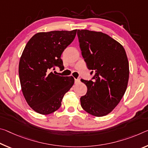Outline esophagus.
Segmentation results:
<instances>
[{
    "mask_svg": "<svg viewBox=\"0 0 148 148\" xmlns=\"http://www.w3.org/2000/svg\"><path fill=\"white\" fill-rule=\"evenodd\" d=\"M79 82H80V79H75V83L78 84Z\"/></svg>",
    "mask_w": 148,
    "mask_h": 148,
    "instance_id": "1",
    "label": "esophagus"
}]
</instances>
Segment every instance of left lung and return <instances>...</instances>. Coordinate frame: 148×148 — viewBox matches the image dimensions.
Here are the masks:
<instances>
[{"label":"left lung","mask_w":148,"mask_h":148,"mask_svg":"<svg viewBox=\"0 0 148 148\" xmlns=\"http://www.w3.org/2000/svg\"><path fill=\"white\" fill-rule=\"evenodd\" d=\"M79 47L93 81L81 79L88 91L80 97L81 106L89 114L103 116L112 111L126 90L129 63L123 46L104 33L78 30Z\"/></svg>","instance_id":"obj_1"}]
</instances>
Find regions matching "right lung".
<instances>
[{
    "label": "right lung",
    "instance_id": "obj_1",
    "mask_svg": "<svg viewBox=\"0 0 148 148\" xmlns=\"http://www.w3.org/2000/svg\"><path fill=\"white\" fill-rule=\"evenodd\" d=\"M77 29L35 34L25 45L19 62L21 88L29 106L37 113L49 114L59 109L63 97L74 83L72 76L51 72L63 69L60 57L75 38Z\"/></svg>",
    "mask_w": 148,
    "mask_h": 148
}]
</instances>
